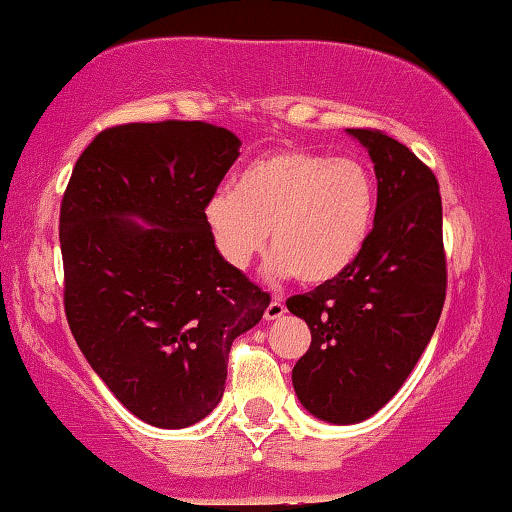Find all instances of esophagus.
I'll list each match as a JSON object with an SVG mask.
<instances>
[{
  "label": "esophagus",
  "instance_id": "1",
  "mask_svg": "<svg viewBox=\"0 0 512 512\" xmlns=\"http://www.w3.org/2000/svg\"><path fill=\"white\" fill-rule=\"evenodd\" d=\"M283 315H286V306H283V301L272 299L270 306L265 308V320H279Z\"/></svg>",
  "mask_w": 512,
  "mask_h": 512
}]
</instances>
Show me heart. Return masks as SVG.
Segmentation results:
<instances>
[{
	"instance_id": "1",
	"label": "heart",
	"mask_w": 512,
	"mask_h": 512,
	"mask_svg": "<svg viewBox=\"0 0 512 512\" xmlns=\"http://www.w3.org/2000/svg\"><path fill=\"white\" fill-rule=\"evenodd\" d=\"M204 217L233 270L261 254L270 231V272L320 286L345 274L370 240L376 183L354 158L279 149L251 161L236 190H215Z\"/></svg>"
}]
</instances>
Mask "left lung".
Returning <instances> with one entry per match:
<instances>
[{"label":"left lung","mask_w":512,"mask_h":512,"mask_svg":"<svg viewBox=\"0 0 512 512\" xmlns=\"http://www.w3.org/2000/svg\"><path fill=\"white\" fill-rule=\"evenodd\" d=\"M347 133L367 149L379 181L372 236L345 274L286 301L311 329L292 385L301 406L331 424L363 422L397 395L447 295L435 174L379 129Z\"/></svg>","instance_id":"left-lung-1"}]
</instances>
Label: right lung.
Here are the masks:
<instances>
[{
  "mask_svg": "<svg viewBox=\"0 0 512 512\" xmlns=\"http://www.w3.org/2000/svg\"><path fill=\"white\" fill-rule=\"evenodd\" d=\"M240 145L206 122L120 124L79 156L61 201L67 324L117 401L158 429L220 404L233 340L270 306L204 217Z\"/></svg>",
  "mask_w": 512,
  "mask_h": 512,
  "instance_id": "1",
  "label": "right lung"
}]
</instances>
